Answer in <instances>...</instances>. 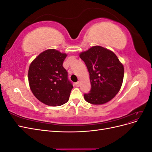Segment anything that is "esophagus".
I'll list each match as a JSON object with an SVG mask.
<instances>
[{"label": "esophagus", "instance_id": "34e87169", "mask_svg": "<svg viewBox=\"0 0 152 152\" xmlns=\"http://www.w3.org/2000/svg\"><path fill=\"white\" fill-rule=\"evenodd\" d=\"M75 86L77 87H79L80 86V82H76V83L75 84Z\"/></svg>", "mask_w": 152, "mask_h": 152}]
</instances>
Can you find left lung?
Masks as SVG:
<instances>
[{"label":"left lung","instance_id":"8db88e82","mask_svg":"<svg viewBox=\"0 0 152 152\" xmlns=\"http://www.w3.org/2000/svg\"><path fill=\"white\" fill-rule=\"evenodd\" d=\"M89 73L91 89L84 94L87 102L102 104L113 99L120 91L124 70L122 64L112 51L94 46L80 54Z\"/></svg>","mask_w":152,"mask_h":152}]
</instances>
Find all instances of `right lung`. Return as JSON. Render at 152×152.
<instances>
[{
    "label": "right lung",
    "mask_w": 152,
    "mask_h": 152,
    "mask_svg": "<svg viewBox=\"0 0 152 152\" xmlns=\"http://www.w3.org/2000/svg\"><path fill=\"white\" fill-rule=\"evenodd\" d=\"M66 56L55 49H48L40 53L30 64V89L37 99L45 104L57 107L69 99L73 85L63 66Z\"/></svg>",
    "instance_id": "1"
}]
</instances>
